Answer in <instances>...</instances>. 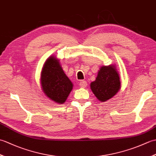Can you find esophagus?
I'll use <instances>...</instances> for the list:
<instances>
[{
	"label": "esophagus",
	"mask_w": 156,
	"mask_h": 156,
	"mask_svg": "<svg viewBox=\"0 0 156 156\" xmlns=\"http://www.w3.org/2000/svg\"><path fill=\"white\" fill-rule=\"evenodd\" d=\"M79 85H80V87L81 88H85L87 87V82L85 81V80H81L80 82V83H79Z\"/></svg>",
	"instance_id": "1"
}]
</instances>
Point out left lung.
Returning <instances> with one entry per match:
<instances>
[{"label":"left lung","instance_id":"obj_1","mask_svg":"<svg viewBox=\"0 0 156 156\" xmlns=\"http://www.w3.org/2000/svg\"><path fill=\"white\" fill-rule=\"evenodd\" d=\"M120 87V78L115 66L101 67L95 81L90 84L92 92L101 102L111 98L117 94Z\"/></svg>","mask_w":156,"mask_h":156}]
</instances>
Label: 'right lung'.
<instances>
[{
	"instance_id": "1",
	"label": "right lung",
	"mask_w": 156,
	"mask_h": 156,
	"mask_svg": "<svg viewBox=\"0 0 156 156\" xmlns=\"http://www.w3.org/2000/svg\"><path fill=\"white\" fill-rule=\"evenodd\" d=\"M41 83L45 95L59 104L64 103L73 88L72 82L54 56L49 58L44 64Z\"/></svg>"
}]
</instances>
